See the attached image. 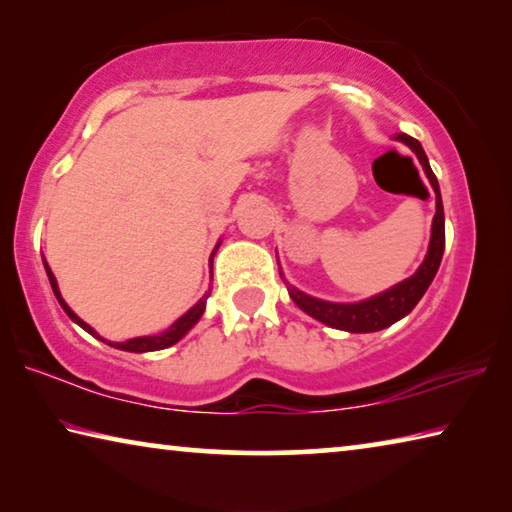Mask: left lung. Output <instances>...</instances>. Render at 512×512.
<instances>
[{
	"label": "left lung",
	"mask_w": 512,
	"mask_h": 512,
	"mask_svg": "<svg viewBox=\"0 0 512 512\" xmlns=\"http://www.w3.org/2000/svg\"><path fill=\"white\" fill-rule=\"evenodd\" d=\"M397 140H402L415 155H418V160L422 164L424 173H427L433 192H436V216H433V225H431L429 253H427V257H424V262L418 268V273L411 275L409 280H404L397 284V287L379 293V296H375V298L354 302V305H336V302H325V300L311 298V296H307V293L289 287L291 300L296 302L302 311H307L309 316H314L316 320H320V323H325L329 327L363 334V332H377V329L393 325L395 320L404 318L415 305H418L420 298L424 296V291L429 289L431 280L438 273L440 259H443V250H445V212H443V198H440L438 180H436V176H433L427 155H424L418 140H413V137L404 135V133L397 135Z\"/></svg>",
	"instance_id": "obj_1"
}]
</instances>
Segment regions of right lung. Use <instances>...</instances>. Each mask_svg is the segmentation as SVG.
Returning <instances> with one entry per match:
<instances>
[{"instance_id": "add662e5", "label": "right lung", "mask_w": 512, "mask_h": 512, "mask_svg": "<svg viewBox=\"0 0 512 512\" xmlns=\"http://www.w3.org/2000/svg\"><path fill=\"white\" fill-rule=\"evenodd\" d=\"M216 253V250H214ZM212 253V255H214ZM210 264H212V259H210ZM45 268H47V275H49V282H51V289H54V293H56V298H58V302H60V307L65 309V314L74 320L76 325H81L85 332H90L92 336H97V339H101V336L94 332V329L88 325V323H83V320L74 314L72 309L67 307V302L60 298V291H58V284H56V277H54V273H51V268L47 266V262H45ZM207 296H210V293H207ZM207 296L205 298H201L196 302V305L187 311V314L183 316V318H178L176 323H173L167 332H162V334H158V336H137V339H131V341H126V343H115L112 345L110 341H106V343H110L112 348H119V350H126V352H153V350H164V348H169V345H173V343H178L180 339H183V336L189 332V329H192L196 323H198V318L203 316V311H205V302H207ZM103 341V339H101Z\"/></svg>"}]
</instances>
